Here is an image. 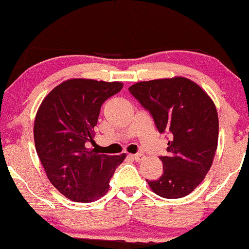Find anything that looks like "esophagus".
Segmentation results:
<instances>
[{
	"mask_svg": "<svg viewBox=\"0 0 249 249\" xmlns=\"http://www.w3.org/2000/svg\"><path fill=\"white\" fill-rule=\"evenodd\" d=\"M131 157H132V158H133V160H136V161H142V159L145 158V156H144V154H141V153H137V154H131Z\"/></svg>",
	"mask_w": 249,
	"mask_h": 249,
	"instance_id": "obj_1",
	"label": "esophagus"
}]
</instances>
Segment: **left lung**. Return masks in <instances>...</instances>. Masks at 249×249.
Wrapping results in <instances>:
<instances>
[{
	"label": "left lung",
	"instance_id": "8db88e82",
	"mask_svg": "<svg viewBox=\"0 0 249 249\" xmlns=\"http://www.w3.org/2000/svg\"><path fill=\"white\" fill-rule=\"evenodd\" d=\"M152 115L159 132H170L161 176L146 180L161 198L178 199L198 187L210 171L218 147L219 119L206 91L181 76L138 82L128 88Z\"/></svg>",
	"mask_w": 249,
	"mask_h": 249
}]
</instances>
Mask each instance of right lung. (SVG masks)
<instances>
[{
    "label": "right lung",
    "instance_id": "right-lung-1",
    "mask_svg": "<svg viewBox=\"0 0 249 249\" xmlns=\"http://www.w3.org/2000/svg\"><path fill=\"white\" fill-rule=\"evenodd\" d=\"M122 82L72 78L43 99L34 123V141L48 179L63 196L76 202L102 198L126 154H99L95 126L102 104L122 90Z\"/></svg>",
    "mask_w": 249,
    "mask_h": 249
}]
</instances>
